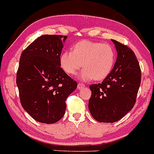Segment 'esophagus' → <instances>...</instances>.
Segmentation results:
<instances>
[{
	"label": "esophagus",
	"instance_id": "obj_1",
	"mask_svg": "<svg viewBox=\"0 0 154 154\" xmlns=\"http://www.w3.org/2000/svg\"><path fill=\"white\" fill-rule=\"evenodd\" d=\"M85 85H83V84H80L79 83V85H78V89L79 90H81V89H83L84 88H85Z\"/></svg>",
	"mask_w": 154,
	"mask_h": 154
}]
</instances>
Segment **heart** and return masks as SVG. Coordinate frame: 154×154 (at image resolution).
Returning a JSON list of instances; mask_svg holds the SVG:
<instances>
[{
    "label": "heart",
    "mask_w": 154,
    "mask_h": 154,
    "mask_svg": "<svg viewBox=\"0 0 154 154\" xmlns=\"http://www.w3.org/2000/svg\"><path fill=\"white\" fill-rule=\"evenodd\" d=\"M116 61L114 49L107 44L82 41L64 51L60 56L61 68L69 75H75L82 66L85 69L79 75L82 81H101L111 72Z\"/></svg>",
    "instance_id": "1"
}]
</instances>
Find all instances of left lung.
<instances>
[{
  "label": "left lung",
  "mask_w": 154,
  "mask_h": 154,
  "mask_svg": "<svg viewBox=\"0 0 154 154\" xmlns=\"http://www.w3.org/2000/svg\"><path fill=\"white\" fill-rule=\"evenodd\" d=\"M117 58L111 72L99 85H92L88 108L99 122L119 121L131 111L141 83V69L131 49L116 40Z\"/></svg>",
  "instance_id": "left-lung-1"
}]
</instances>
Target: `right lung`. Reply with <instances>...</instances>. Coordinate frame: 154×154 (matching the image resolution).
Segmentation results:
<instances>
[{
	"instance_id": "obj_1",
	"label": "right lung",
	"mask_w": 154,
	"mask_h": 154,
	"mask_svg": "<svg viewBox=\"0 0 154 154\" xmlns=\"http://www.w3.org/2000/svg\"><path fill=\"white\" fill-rule=\"evenodd\" d=\"M66 36L44 35L21 53L16 83L23 108L36 121L53 124L65 113L77 82L63 70L60 56Z\"/></svg>"
}]
</instances>
